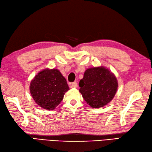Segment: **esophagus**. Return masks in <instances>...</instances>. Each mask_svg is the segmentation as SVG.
<instances>
[{
  "mask_svg": "<svg viewBox=\"0 0 152 152\" xmlns=\"http://www.w3.org/2000/svg\"><path fill=\"white\" fill-rule=\"evenodd\" d=\"M70 87H74V88H76L77 87V83L76 82H72L71 84L70 85Z\"/></svg>",
  "mask_w": 152,
  "mask_h": 152,
  "instance_id": "obj_1",
  "label": "esophagus"
}]
</instances>
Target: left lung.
<instances>
[{
	"instance_id": "1",
	"label": "left lung",
	"mask_w": 152,
	"mask_h": 152,
	"mask_svg": "<svg viewBox=\"0 0 152 152\" xmlns=\"http://www.w3.org/2000/svg\"><path fill=\"white\" fill-rule=\"evenodd\" d=\"M80 92L93 108L104 107L110 102L117 91L116 77L104 67L88 69L80 81Z\"/></svg>"
}]
</instances>
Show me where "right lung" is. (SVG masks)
Listing matches in <instances>:
<instances>
[{
    "instance_id": "obj_1",
    "label": "right lung",
    "mask_w": 152,
    "mask_h": 152,
    "mask_svg": "<svg viewBox=\"0 0 152 152\" xmlns=\"http://www.w3.org/2000/svg\"><path fill=\"white\" fill-rule=\"evenodd\" d=\"M69 89L64 77L58 69H45L31 81L30 93L40 107L48 110L54 109L63 99Z\"/></svg>"
}]
</instances>
